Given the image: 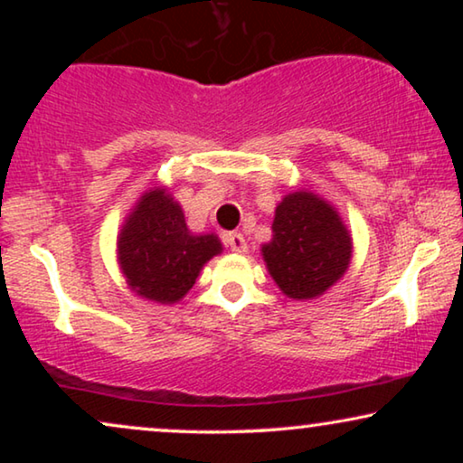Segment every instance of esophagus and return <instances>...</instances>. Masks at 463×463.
<instances>
[{"instance_id":"esophagus-1","label":"esophagus","mask_w":463,"mask_h":463,"mask_svg":"<svg viewBox=\"0 0 463 463\" xmlns=\"http://www.w3.org/2000/svg\"><path fill=\"white\" fill-rule=\"evenodd\" d=\"M225 244L230 246V250L233 252H240V255H244L246 250H249V246H246V240L240 232H230L225 236Z\"/></svg>"}]
</instances>
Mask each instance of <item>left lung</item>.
<instances>
[{"label": "left lung", "mask_w": 463, "mask_h": 463, "mask_svg": "<svg viewBox=\"0 0 463 463\" xmlns=\"http://www.w3.org/2000/svg\"><path fill=\"white\" fill-rule=\"evenodd\" d=\"M261 252L278 288L306 301L331 288L350 268L352 236L326 200L299 189L276 206L271 242Z\"/></svg>", "instance_id": "obj_1"}]
</instances>
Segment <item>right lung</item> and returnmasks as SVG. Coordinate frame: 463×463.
<instances>
[{
	"label": "right lung",
	"mask_w": 463,
	"mask_h": 463,
	"mask_svg": "<svg viewBox=\"0 0 463 463\" xmlns=\"http://www.w3.org/2000/svg\"><path fill=\"white\" fill-rule=\"evenodd\" d=\"M223 250L214 233L195 236L185 214L166 189L141 195L118 236V261L137 295L176 303L195 284L206 261Z\"/></svg>",
	"instance_id": "add662e5"
}]
</instances>
